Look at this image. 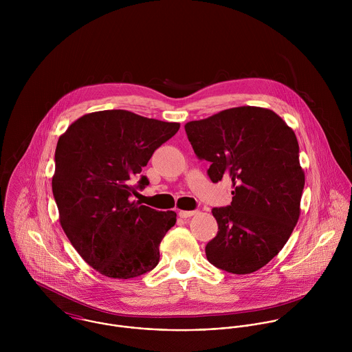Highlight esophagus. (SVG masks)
Segmentation results:
<instances>
[{
	"label": "esophagus",
	"mask_w": 352,
	"mask_h": 352,
	"mask_svg": "<svg viewBox=\"0 0 352 352\" xmlns=\"http://www.w3.org/2000/svg\"><path fill=\"white\" fill-rule=\"evenodd\" d=\"M195 214H198V211L197 210H194V211H187V210H180L179 211V217L180 218H190V217H192V215H195Z\"/></svg>",
	"instance_id": "34e87169"
}]
</instances>
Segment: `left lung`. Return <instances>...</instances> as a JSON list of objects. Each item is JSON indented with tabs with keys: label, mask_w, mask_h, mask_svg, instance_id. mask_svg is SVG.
<instances>
[{
	"label": "left lung",
	"mask_w": 352,
	"mask_h": 352,
	"mask_svg": "<svg viewBox=\"0 0 352 352\" xmlns=\"http://www.w3.org/2000/svg\"><path fill=\"white\" fill-rule=\"evenodd\" d=\"M212 183L232 182V203L211 210L217 236L206 245L217 268L245 275L264 267L290 239L300 214L305 172L292 127L274 111L236 107L184 126Z\"/></svg>",
	"instance_id": "left-lung-1"
}]
</instances>
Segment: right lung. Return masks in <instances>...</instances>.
<instances>
[{"label": "right lung", "instance_id": "right-lung-1", "mask_svg": "<svg viewBox=\"0 0 352 352\" xmlns=\"http://www.w3.org/2000/svg\"><path fill=\"white\" fill-rule=\"evenodd\" d=\"M179 129L176 122L107 109L78 118L59 137L52 176L59 222L101 275L130 279L158 264L160 243L176 223V212L130 197L149 184L142 168Z\"/></svg>", "mask_w": 352, "mask_h": 352}]
</instances>
